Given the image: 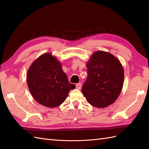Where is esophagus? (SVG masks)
<instances>
[{
	"label": "esophagus",
	"instance_id": "1",
	"mask_svg": "<svg viewBox=\"0 0 149 149\" xmlns=\"http://www.w3.org/2000/svg\"><path fill=\"white\" fill-rule=\"evenodd\" d=\"M75 87H76L77 89L81 90V83H77V84H76V85H75Z\"/></svg>",
	"mask_w": 149,
	"mask_h": 149
}]
</instances>
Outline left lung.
<instances>
[{"mask_svg":"<svg viewBox=\"0 0 149 149\" xmlns=\"http://www.w3.org/2000/svg\"><path fill=\"white\" fill-rule=\"evenodd\" d=\"M86 66L88 76L81 91L88 102L102 108L111 105L123 87L124 72L121 63L111 54L97 51Z\"/></svg>","mask_w":149,"mask_h":149,"instance_id":"8db88e82","label":"left lung"}]
</instances>
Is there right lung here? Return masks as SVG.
Listing matches in <instances>:
<instances>
[{"label":"right lung","mask_w":149,"mask_h":149,"mask_svg":"<svg viewBox=\"0 0 149 149\" xmlns=\"http://www.w3.org/2000/svg\"><path fill=\"white\" fill-rule=\"evenodd\" d=\"M27 82L34 99L49 107L61 104L75 87L69 83L61 63L49 53L40 56L31 65Z\"/></svg>","instance_id":"add662e5"}]
</instances>
